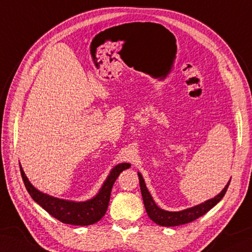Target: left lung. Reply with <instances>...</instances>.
<instances>
[{"label": "left lung", "mask_w": 252, "mask_h": 252, "mask_svg": "<svg viewBox=\"0 0 252 252\" xmlns=\"http://www.w3.org/2000/svg\"><path fill=\"white\" fill-rule=\"evenodd\" d=\"M137 174H139L142 198H143V202H144V206L147 212V215H149L150 219L153 221H155L156 224H158L160 226H166V227L188 224L190 221H193L196 219H199L200 216L208 213L213 206H215L221 199H223V196L225 195L226 191L228 189V186L230 184V180H229L227 186H226L223 189V191H221L219 195H216L214 199L208 200L200 205H196V206H193V208L187 209L180 212H168V211H164L159 209L158 206L155 204V202L153 200L151 193L146 188L145 182L143 180L142 175L140 172H137Z\"/></svg>", "instance_id": "1"}]
</instances>
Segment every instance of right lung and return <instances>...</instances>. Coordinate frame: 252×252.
<instances>
[{"instance_id": "right-lung-1", "label": "right lung", "mask_w": 252, "mask_h": 252, "mask_svg": "<svg viewBox=\"0 0 252 252\" xmlns=\"http://www.w3.org/2000/svg\"><path fill=\"white\" fill-rule=\"evenodd\" d=\"M131 165L126 164V162L117 165L111 170L110 175L108 176L107 180L101 187L100 191L98 192V194L95 198L86 202L65 201L44 194L42 192L38 191L29 182L21 165H19V168H21L22 178L28 193L31 194L33 201L37 202L49 214L64 224L87 226L97 223L106 214L108 205H109L112 186L115 184L118 176L120 175V172L127 169Z\"/></svg>"}]
</instances>
